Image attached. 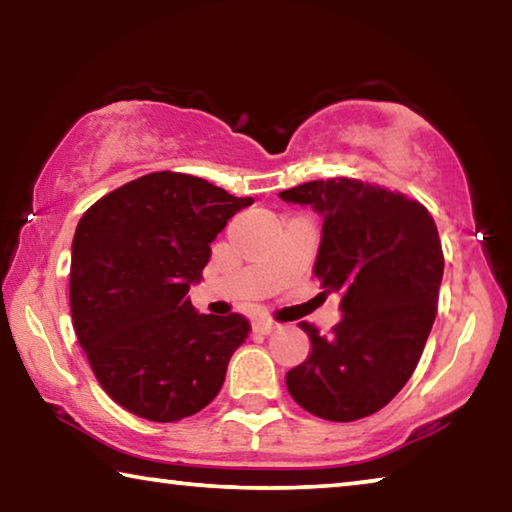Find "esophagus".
Masks as SVG:
<instances>
[{
	"label": "esophagus",
	"instance_id": "34e87169",
	"mask_svg": "<svg viewBox=\"0 0 512 512\" xmlns=\"http://www.w3.org/2000/svg\"><path fill=\"white\" fill-rule=\"evenodd\" d=\"M253 329H255V332H259V334L268 336V334H273V332H275V329H277V323H273V320H255V323H253Z\"/></svg>",
	"mask_w": 512,
	"mask_h": 512
}]
</instances>
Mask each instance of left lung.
<instances>
[{"mask_svg":"<svg viewBox=\"0 0 512 512\" xmlns=\"http://www.w3.org/2000/svg\"><path fill=\"white\" fill-rule=\"evenodd\" d=\"M280 198L323 216L314 275L323 293H339L343 316L332 336L300 323L311 350L287 388L323 420L366 418L402 391L429 339L445 271L436 223L418 201L350 178Z\"/></svg>","mask_w":512,"mask_h":512,"instance_id":"left-lung-1","label":"left lung"}]
</instances>
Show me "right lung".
<instances>
[{
	"label": "right lung",
	"instance_id": "obj_1",
	"mask_svg": "<svg viewBox=\"0 0 512 512\" xmlns=\"http://www.w3.org/2000/svg\"><path fill=\"white\" fill-rule=\"evenodd\" d=\"M253 203L158 171L83 214L72 241V323L101 388L126 411L176 422L221 391L250 325L239 314H198L187 291L230 216Z\"/></svg>",
	"mask_w": 512,
	"mask_h": 512
}]
</instances>
